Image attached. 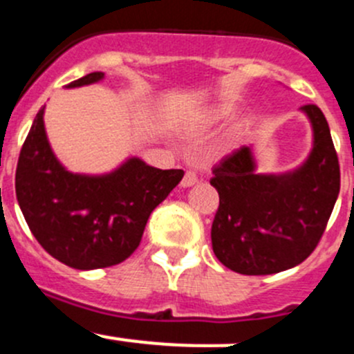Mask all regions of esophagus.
Masks as SVG:
<instances>
[{
	"label": "esophagus",
	"instance_id": "34e87169",
	"mask_svg": "<svg viewBox=\"0 0 354 354\" xmlns=\"http://www.w3.org/2000/svg\"><path fill=\"white\" fill-rule=\"evenodd\" d=\"M197 181H198L197 173H195V171H187L183 180H181V185H183V187H192V185H195Z\"/></svg>",
	"mask_w": 354,
	"mask_h": 354
}]
</instances>
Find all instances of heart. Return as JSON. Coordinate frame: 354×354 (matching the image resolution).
<instances>
[{"mask_svg":"<svg viewBox=\"0 0 354 354\" xmlns=\"http://www.w3.org/2000/svg\"><path fill=\"white\" fill-rule=\"evenodd\" d=\"M235 111H236V105L233 104V102H221V104L212 105V107L202 111L201 114L194 119V122H192V129L201 131V129H207L211 128V126L219 124V122H223L225 119H228L230 115H233V112Z\"/></svg>","mask_w":354,"mask_h":354,"instance_id":"1","label":"heart"}]
</instances>
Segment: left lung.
I'll return each instance as SVG.
<instances>
[{
    "label": "left lung",
    "mask_w": 354,
    "mask_h": 354,
    "mask_svg": "<svg viewBox=\"0 0 354 354\" xmlns=\"http://www.w3.org/2000/svg\"><path fill=\"white\" fill-rule=\"evenodd\" d=\"M313 126V150L299 169L256 174L252 152L240 147L212 167L219 207L212 250L242 275H272L303 263L320 242L332 214L341 169L328 122L313 104L301 107Z\"/></svg>",
    "instance_id": "left-lung-1"
}]
</instances>
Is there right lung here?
<instances>
[{
  "label": "right lung",
  "mask_w": 354,
  "mask_h": 354,
  "mask_svg": "<svg viewBox=\"0 0 354 354\" xmlns=\"http://www.w3.org/2000/svg\"><path fill=\"white\" fill-rule=\"evenodd\" d=\"M91 72L67 88L91 84ZM44 107L24 142L15 192L29 230L44 250L75 270H97L128 259L142 242L149 216L183 178V169H157L126 160L114 173H68L53 156L44 133Z\"/></svg>",
  "instance_id": "1"
}]
</instances>
